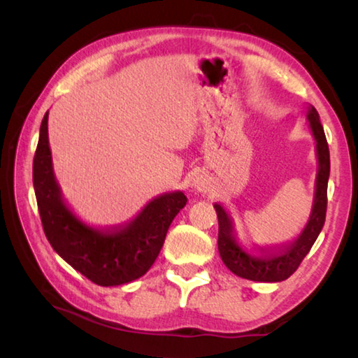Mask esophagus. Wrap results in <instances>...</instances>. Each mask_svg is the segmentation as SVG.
<instances>
[{
	"instance_id": "1",
	"label": "esophagus",
	"mask_w": 358,
	"mask_h": 358,
	"mask_svg": "<svg viewBox=\"0 0 358 358\" xmlns=\"http://www.w3.org/2000/svg\"><path fill=\"white\" fill-rule=\"evenodd\" d=\"M194 186H196V189L199 192H208L210 191V186L207 183V180H203V178H199L196 183H194Z\"/></svg>"
}]
</instances>
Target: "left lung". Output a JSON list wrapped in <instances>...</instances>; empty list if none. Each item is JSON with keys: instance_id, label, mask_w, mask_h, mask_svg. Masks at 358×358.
Segmentation results:
<instances>
[{"instance_id": "1", "label": "left lung", "mask_w": 358, "mask_h": 358, "mask_svg": "<svg viewBox=\"0 0 358 358\" xmlns=\"http://www.w3.org/2000/svg\"><path fill=\"white\" fill-rule=\"evenodd\" d=\"M306 120L310 121V128L314 141H316V156H317V175H316V191H314L313 210L305 229L299 235L292 245L282 248L275 252H252L246 251L238 243L237 234L232 222V217L220 203H215V210L220 222V234H217V250L222 262L227 268L240 278L260 282H280L299 268L301 260L317 240L320 230L325 222L327 211V185L330 177V153L329 143L324 134V128L320 124V118L316 108L308 107Z\"/></svg>"}]
</instances>
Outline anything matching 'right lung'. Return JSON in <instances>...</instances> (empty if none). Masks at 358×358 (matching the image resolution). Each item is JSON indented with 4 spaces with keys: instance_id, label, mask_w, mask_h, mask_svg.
Here are the masks:
<instances>
[{
    "instance_id": "add662e5",
    "label": "right lung",
    "mask_w": 358,
    "mask_h": 358,
    "mask_svg": "<svg viewBox=\"0 0 358 358\" xmlns=\"http://www.w3.org/2000/svg\"><path fill=\"white\" fill-rule=\"evenodd\" d=\"M48 112L39 131L33 185L45 237L72 268L98 286H121L143 276L155 264L173 217L187 199L181 191L155 197L123 226L99 229L83 222L64 202L48 147Z\"/></svg>"
}]
</instances>
